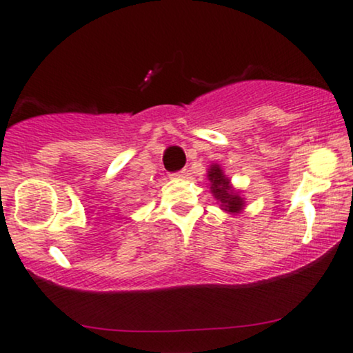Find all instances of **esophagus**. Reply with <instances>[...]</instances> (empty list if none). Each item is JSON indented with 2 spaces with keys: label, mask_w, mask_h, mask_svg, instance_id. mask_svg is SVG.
Returning a JSON list of instances; mask_svg holds the SVG:
<instances>
[{
  "label": "esophagus",
  "mask_w": 353,
  "mask_h": 353,
  "mask_svg": "<svg viewBox=\"0 0 353 353\" xmlns=\"http://www.w3.org/2000/svg\"><path fill=\"white\" fill-rule=\"evenodd\" d=\"M188 174H189L188 169H182V171H177V172L171 174V176L172 177H177V179H184V177H188Z\"/></svg>",
  "instance_id": "34e87169"
}]
</instances>
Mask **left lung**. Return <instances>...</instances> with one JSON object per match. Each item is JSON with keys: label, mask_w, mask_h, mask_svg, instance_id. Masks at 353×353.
Returning <instances> with one entry per match:
<instances>
[{"label": "left lung", "mask_w": 353, "mask_h": 353, "mask_svg": "<svg viewBox=\"0 0 353 353\" xmlns=\"http://www.w3.org/2000/svg\"><path fill=\"white\" fill-rule=\"evenodd\" d=\"M209 181H210V192L214 194L217 201H221V204L224 205L225 210L229 212H239L244 208V201L239 196L237 192H234L232 188L229 185V179L224 176L222 169L219 165H212L209 169Z\"/></svg>", "instance_id": "obj_1"}]
</instances>
